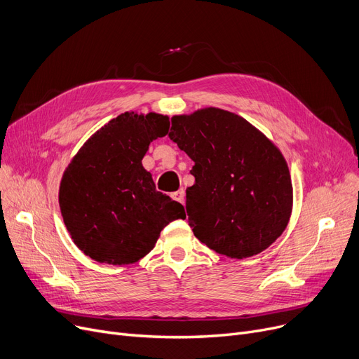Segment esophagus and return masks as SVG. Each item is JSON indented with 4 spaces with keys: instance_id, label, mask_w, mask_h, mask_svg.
<instances>
[{
    "instance_id": "1",
    "label": "esophagus",
    "mask_w": 359,
    "mask_h": 359,
    "mask_svg": "<svg viewBox=\"0 0 359 359\" xmlns=\"http://www.w3.org/2000/svg\"><path fill=\"white\" fill-rule=\"evenodd\" d=\"M172 198H173L175 201L180 202V203H184V191H183V189H179V191L173 192V194H172Z\"/></svg>"
}]
</instances>
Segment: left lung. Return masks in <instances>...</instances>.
Wrapping results in <instances>:
<instances>
[{
    "label": "left lung",
    "mask_w": 359,
    "mask_h": 359,
    "mask_svg": "<svg viewBox=\"0 0 359 359\" xmlns=\"http://www.w3.org/2000/svg\"><path fill=\"white\" fill-rule=\"evenodd\" d=\"M168 137L195 161L186 211L201 243L244 259L284 233L292 212L291 175L262 130L233 111L203 107L175 115Z\"/></svg>",
    "instance_id": "8db88e82"
}]
</instances>
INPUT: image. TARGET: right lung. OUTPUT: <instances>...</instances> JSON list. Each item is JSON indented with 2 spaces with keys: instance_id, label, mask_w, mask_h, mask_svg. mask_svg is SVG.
<instances>
[{
  "instance_id": "obj_1",
  "label": "right lung",
  "mask_w": 359,
  "mask_h": 359,
  "mask_svg": "<svg viewBox=\"0 0 359 359\" xmlns=\"http://www.w3.org/2000/svg\"><path fill=\"white\" fill-rule=\"evenodd\" d=\"M167 115L125 111L97 129L61 179L65 227L84 255L109 265H130L154 249L168 222L184 218L179 202L156 191L142 158L165 137Z\"/></svg>"
}]
</instances>
